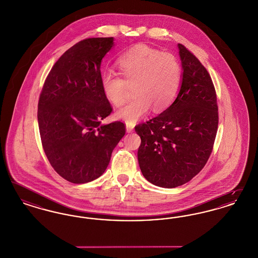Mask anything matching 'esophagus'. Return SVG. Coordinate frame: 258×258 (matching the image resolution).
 Here are the masks:
<instances>
[{
	"label": "esophagus",
	"mask_w": 258,
	"mask_h": 258,
	"mask_svg": "<svg viewBox=\"0 0 258 258\" xmlns=\"http://www.w3.org/2000/svg\"><path fill=\"white\" fill-rule=\"evenodd\" d=\"M125 127H126L127 133H133L134 132V124L133 123H125Z\"/></svg>",
	"instance_id": "34e87169"
}]
</instances>
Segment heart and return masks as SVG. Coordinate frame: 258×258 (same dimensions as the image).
Masks as SVG:
<instances>
[{
  "mask_svg": "<svg viewBox=\"0 0 258 258\" xmlns=\"http://www.w3.org/2000/svg\"><path fill=\"white\" fill-rule=\"evenodd\" d=\"M117 66L123 78L105 72L100 76V86L112 105L121 106L125 100L126 84H135V98L117 112V117L127 123H135L151 106L155 111L166 109L179 94L183 69L173 54L141 45L123 54Z\"/></svg>",
  "mask_w": 258,
  "mask_h": 258,
  "instance_id": "1",
  "label": "heart"
}]
</instances>
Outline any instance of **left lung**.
Here are the masks:
<instances>
[{
  "label": "left lung",
  "mask_w": 258,
  "mask_h": 258,
  "mask_svg": "<svg viewBox=\"0 0 258 258\" xmlns=\"http://www.w3.org/2000/svg\"><path fill=\"white\" fill-rule=\"evenodd\" d=\"M183 68L180 92L157 117L139 123L137 152L143 176L161 187L189 182L207 163L215 143L219 111L212 78L197 57L179 43Z\"/></svg>",
  "instance_id": "left-lung-1"
}]
</instances>
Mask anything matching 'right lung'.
<instances>
[{"label":"right lung","mask_w":258,"mask_h":258,"mask_svg":"<svg viewBox=\"0 0 258 258\" xmlns=\"http://www.w3.org/2000/svg\"><path fill=\"white\" fill-rule=\"evenodd\" d=\"M113 37L85 38L67 50L42 87L37 121L43 151L64 180L84 184L105 171L124 123L101 124L112 107L100 86V63Z\"/></svg>","instance_id":"right-lung-1"}]
</instances>
